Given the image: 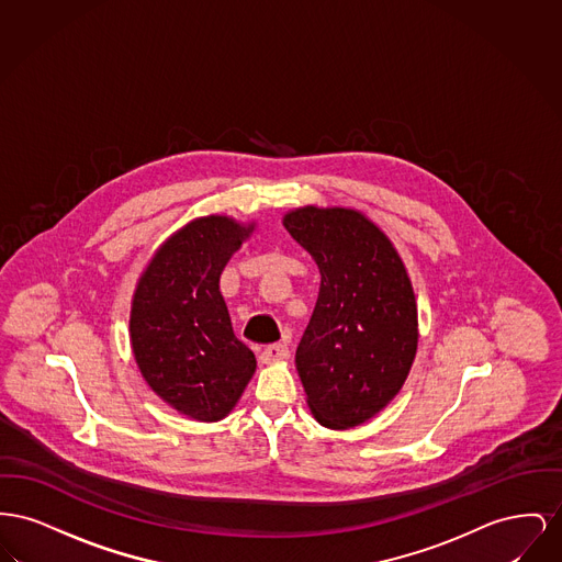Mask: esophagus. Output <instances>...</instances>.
<instances>
[{"mask_svg":"<svg viewBox=\"0 0 562 562\" xmlns=\"http://www.w3.org/2000/svg\"><path fill=\"white\" fill-rule=\"evenodd\" d=\"M290 357V349L285 345H268L267 349L260 355L262 363H274V361H283Z\"/></svg>","mask_w":562,"mask_h":562,"instance_id":"obj_1","label":"esophagus"}]
</instances>
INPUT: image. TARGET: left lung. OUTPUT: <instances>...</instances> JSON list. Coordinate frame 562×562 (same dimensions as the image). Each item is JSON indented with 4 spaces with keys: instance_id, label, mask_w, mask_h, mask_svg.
<instances>
[{
    "instance_id": "left-lung-1",
    "label": "left lung",
    "mask_w": 562,
    "mask_h": 562,
    "mask_svg": "<svg viewBox=\"0 0 562 562\" xmlns=\"http://www.w3.org/2000/svg\"><path fill=\"white\" fill-rule=\"evenodd\" d=\"M283 226L322 272L315 311L295 349L313 416L351 429L400 393L416 342V300L406 267L383 231L361 211L306 207Z\"/></svg>"
}]
</instances>
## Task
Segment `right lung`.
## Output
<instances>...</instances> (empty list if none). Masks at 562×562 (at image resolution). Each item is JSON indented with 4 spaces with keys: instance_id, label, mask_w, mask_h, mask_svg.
I'll return each mask as SVG.
<instances>
[{
    "instance_id": "add662e5",
    "label": "right lung",
    "mask_w": 562,
    "mask_h": 562,
    "mask_svg": "<svg viewBox=\"0 0 562 562\" xmlns=\"http://www.w3.org/2000/svg\"><path fill=\"white\" fill-rule=\"evenodd\" d=\"M228 215L196 217L167 238L131 306V347L149 389L179 414L215 423L237 406L256 355L235 336L222 270L254 233Z\"/></svg>"
}]
</instances>
